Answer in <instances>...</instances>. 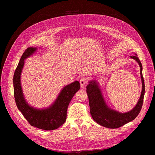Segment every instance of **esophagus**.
I'll list each match as a JSON object with an SVG mask.
<instances>
[{"instance_id":"esophagus-1","label":"esophagus","mask_w":155,"mask_h":155,"mask_svg":"<svg viewBox=\"0 0 155 155\" xmlns=\"http://www.w3.org/2000/svg\"><path fill=\"white\" fill-rule=\"evenodd\" d=\"M87 83V78L86 77H83L81 78L80 80V85L81 87H83L85 84H86Z\"/></svg>"}]
</instances>
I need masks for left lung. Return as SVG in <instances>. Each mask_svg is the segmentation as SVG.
Listing matches in <instances>:
<instances>
[{
  "label": "left lung",
  "instance_id": "8db88e82",
  "mask_svg": "<svg viewBox=\"0 0 155 155\" xmlns=\"http://www.w3.org/2000/svg\"><path fill=\"white\" fill-rule=\"evenodd\" d=\"M139 64L140 68L142 80V92L136 106L130 111L121 113L110 108L106 103L103 96L99 83L97 80H91L86 86V93L89 99L90 114L93 120L102 126L115 129L134 120L139 115L142 108L145 94V83L142 75V65L137 54L130 56Z\"/></svg>",
  "mask_w": 155,
  "mask_h": 155
}]
</instances>
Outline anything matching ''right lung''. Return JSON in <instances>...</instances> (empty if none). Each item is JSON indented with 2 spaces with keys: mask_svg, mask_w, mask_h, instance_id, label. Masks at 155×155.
<instances>
[{
  "mask_svg": "<svg viewBox=\"0 0 155 155\" xmlns=\"http://www.w3.org/2000/svg\"><path fill=\"white\" fill-rule=\"evenodd\" d=\"M37 51L36 47H29L21 58L13 76L15 99L18 110L31 126L43 130H54L66 121L69 104L80 90V84L77 80L64 86L54 101L48 107L38 108L31 106L24 96L21 75L26 59L32 56Z\"/></svg>",
  "mask_w": 155,
  "mask_h": 155,
  "instance_id": "1",
  "label": "right lung"
}]
</instances>
